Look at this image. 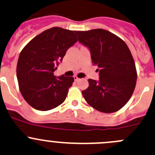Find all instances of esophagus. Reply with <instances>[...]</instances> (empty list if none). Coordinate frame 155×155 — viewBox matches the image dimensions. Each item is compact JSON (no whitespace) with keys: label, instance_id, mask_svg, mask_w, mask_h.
<instances>
[{"label":"esophagus","instance_id":"esophagus-1","mask_svg":"<svg viewBox=\"0 0 155 155\" xmlns=\"http://www.w3.org/2000/svg\"><path fill=\"white\" fill-rule=\"evenodd\" d=\"M73 78H74V80L76 81V82H77V81H79V79H80L79 77H78V76H75Z\"/></svg>","mask_w":155,"mask_h":155}]
</instances>
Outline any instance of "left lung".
Instances as JSON below:
<instances>
[{"mask_svg": "<svg viewBox=\"0 0 155 155\" xmlns=\"http://www.w3.org/2000/svg\"><path fill=\"white\" fill-rule=\"evenodd\" d=\"M79 43L90 49L92 63L99 69V81L88 79L82 95L91 107L112 113L121 109L137 84L135 62L124 40L104 29L75 31Z\"/></svg>", "mask_w": 155, "mask_h": 155, "instance_id": "left-lung-1", "label": "left lung"}]
</instances>
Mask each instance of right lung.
Returning <instances> with one entry per match:
<instances>
[{"label": "right lung", "instance_id": "1", "mask_svg": "<svg viewBox=\"0 0 155 155\" xmlns=\"http://www.w3.org/2000/svg\"><path fill=\"white\" fill-rule=\"evenodd\" d=\"M77 38L74 31L54 27L36 36L23 48L16 68L18 87L31 107L47 111L65 101L73 77H55L54 72Z\"/></svg>", "mask_w": 155, "mask_h": 155}]
</instances>
